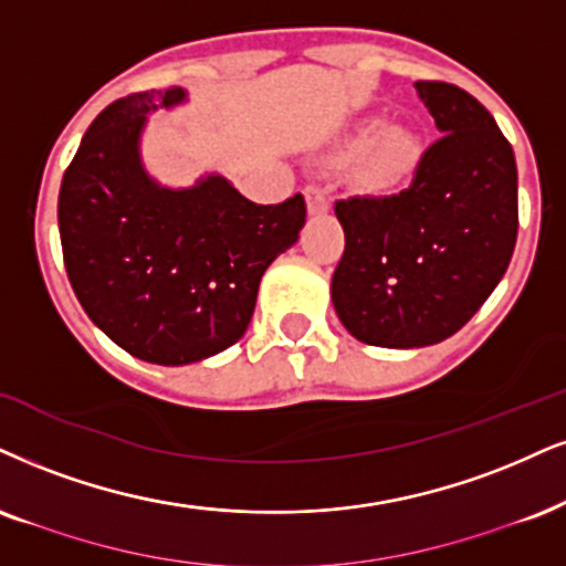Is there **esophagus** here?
<instances>
[{"label":"esophagus","mask_w":566,"mask_h":566,"mask_svg":"<svg viewBox=\"0 0 566 566\" xmlns=\"http://www.w3.org/2000/svg\"><path fill=\"white\" fill-rule=\"evenodd\" d=\"M304 197H306V209H310V214H323V212H327V209H331V199H327L325 188L310 186L304 191Z\"/></svg>","instance_id":"1"}]
</instances>
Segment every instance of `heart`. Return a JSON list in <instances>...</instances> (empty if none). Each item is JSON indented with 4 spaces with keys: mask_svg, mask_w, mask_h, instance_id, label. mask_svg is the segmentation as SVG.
I'll return each mask as SVG.
<instances>
[{
    "mask_svg": "<svg viewBox=\"0 0 566 566\" xmlns=\"http://www.w3.org/2000/svg\"><path fill=\"white\" fill-rule=\"evenodd\" d=\"M359 146L357 180L367 191L388 193L407 184L415 176L422 157V142L415 130L403 125H386L382 120H367L354 136Z\"/></svg>",
    "mask_w": 566,
    "mask_h": 566,
    "instance_id": "1",
    "label": "heart"
}]
</instances>
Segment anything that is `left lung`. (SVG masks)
Returning a JSON list of instances; mask_svg holds the SVG:
<instances>
[{"label":"left lung","mask_w":566,"mask_h":566,"mask_svg":"<svg viewBox=\"0 0 566 566\" xmlns=\"http://www.w3.org/2000/svg\"><path fill=\"white\" fill-rule=\"evenodd\" d=\"M441 130L394 197L336 201L346 249L333 272L336 315L361 344H441L493 294L517 243V163L475 96L417 81Z\"/></svg>","instance_id":"8db88e82"}]
</instances>
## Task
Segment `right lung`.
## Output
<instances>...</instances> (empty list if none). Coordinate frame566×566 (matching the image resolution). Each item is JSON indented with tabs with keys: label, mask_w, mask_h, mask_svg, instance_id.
Returning <instances> with one entry per match:
<instances>
[{
	"label": "right lung",
	"mask_w": 566,
	"mask_h": 566,
	"mask_svg": "<svg viewBox=\"0 0 566 566\" xmlns=\"http://www.w3.org/2000/svg\"><path fill=\"white\" fill-rule=\"evenodd\" d=\"M184 88L144 91L88 125L60 186V241L91 323L151 365L178 367L233 346L251 323L264 270L304 228L302 193L254 205L209 172L188 188L149 176L142 134Z\"/></svg>",
	"instance_id": "obj_1"
}]
</instances>
